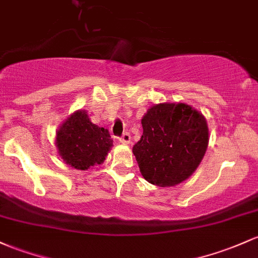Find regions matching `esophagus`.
Returning a JSON list of instances; mask_svg holds the SVG:
<instances>
[{
	"label": "esophagus",
	"instance_id": "1",
	"mask_svg": "<svg viewBox=\"0 0 258 258\" xmlns=\"http://www.w3.org/2000/svg\"><path fill=\"white\" fill-rule=\"evenodd\" d=\"M120 142L122 144H128L131 142V135L128 134V132H126V134H123L122 136L120 137Z\"/></svg>",
	"mask_w": 258,
	"mask_h": 258
}]
</instances>
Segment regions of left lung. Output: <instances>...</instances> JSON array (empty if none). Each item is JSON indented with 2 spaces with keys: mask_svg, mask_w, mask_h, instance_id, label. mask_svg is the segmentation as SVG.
Instances as JSON below:
<instances>
[{
  "mask_svg": "<svg viewBox=\"0 0 258 258\" xmlns=\"http://www.w3.org/2000/svg\"><path fill=\"white\" fill-rule=\"evenodd\" d=\"M142 127L132 152L144 179L160 187L187 180L207 151L205 116L183 103L155 104L142 117Z\"/></svg>",
  "mask_w": 258,
  "mask_h": 258,
  "instance_id": "8db88e82",
  "label": "left lung"
}]
</instances>
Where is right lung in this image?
Wrapping results in <instances>:
<instances>
[{"label": "right lung", "mask_w": 258, "mask_h": 258, "mask_svg": "<svg viewBox=\"0 0 258 258\" xmlns=\"http://www.w3.org/2000/svg\"><path fill=\"white\" fill-rule=\"evenodd\" d=\"M56 147L63 161L78 170L101 164L112 147L109 132L90 121L83 110L73 112L56 132Z\"/></svg>", "instance_id": "add662e5"}]
</instances>
